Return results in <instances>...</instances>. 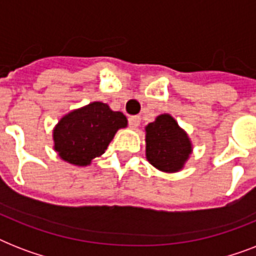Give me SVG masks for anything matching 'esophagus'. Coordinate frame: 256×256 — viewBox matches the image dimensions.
<instances>
[{"mask_svg": "<svg viewBox=\"0 0 256 256\" xmlns=\"http://www.w3.org/2000/svg\"><path fill=\"white\" fill-rule=\"evenodd\" d=\"M128 124H130V128H138L140 124V116H132L128 118Z\"/></svg>", "mask_w": 256, "mask_h": 256, "instance_id": "34e87169", "label": "esophagus"}]
</instances>
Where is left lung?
<instances>
[{"mask_svg": "<svg viewBox=\"0 0 256 256\" xmlns=\"http://www.w3.org/2000/svg\"><path fill=\"white\" fill-rule=\"evenodd\" d=\"M146 158L158 170L176 172L188 160L192 144L183 128L170 114H160L144 128Z\"/></svg>", "mask_w": 256, "mask_h": 256, "instance_id": "obj_1", "label": "left lung"}]
</instances>
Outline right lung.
Instances as JSON below:
<instances>
[{
	"mask_svg": "<svg viewBox=\"0 0 256 256\" xmlns=\"http://www.w3.org/2000/svg\"><path fill=\"white\" fill-rule=\"evenodd\" d=\"M128 126L120 112L104 102H92L68 112L53 130L54 150L61 160L76 166H88L100 156L120 128Z\"/></svg>",
	"mask_w": 256,
	"mask_h": 256,
	"instance_id": "1",
	"label": "right lung"
}]
</instances>
